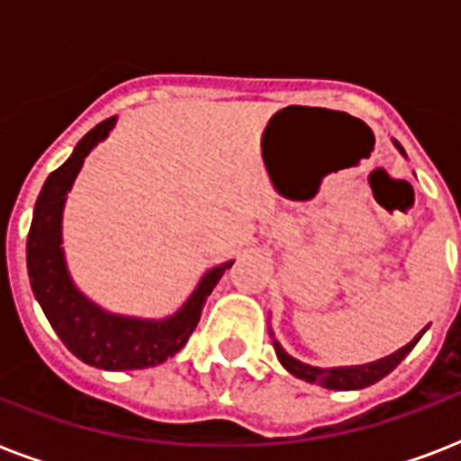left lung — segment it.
Instances as JSON below:
<instances>
[{"mask_svg":"<svg viewBox=\"0 0 461 461\" xmlns=\"http://www.w3.org/2000/svg\"><path fill=\"white\" fill-rule=\"evenodd\" d=\"M421 335H416L407 347H402L400 351H394V354L380 358V361H373V364L366 366H347V368H315V366L302 364V361H296V358L289 357L287 351L282 349L277 342H273V347L277 358H280V364L285 366L292 375H296V378L306 380V383H315V385L330 387V390H361V387L373 385V383H378V380L385 378L387 373L394 371V368L400 366L402 358L414 349L416 342L421 339Z\"/></svg>","mask_w":461,"mask_h":461,"instance_id":"1","label":"left lung"}]
</instances>
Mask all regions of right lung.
I'll return each instance as SVG.
<instances>
[{
	"instance_id": "obj_1",
	"label": "right lung",
	"mask_w": 461,
	"mask_h": 461,
	"mask_svg": "<svg viewBox=\"0 0 461 461\" xmlns=\"http://www.w3.org/2000/svg\"><path fill=\"white\" fill-rule=\"evenodd\" d=\"M112 126L114 117L104 119L95 129H90L78 140L74 155L47 176L35 203L25 253H28L32 294L45 311L54 332L67 344V349L86 364L104 371H133V368H150L162 364L188 342V337L201 321L210 292L224 270L231 267V263L210 270L179 313H174L167 321H139V318L104 313L74 287L59 246L61 208L67 191L81 169L83 158L90 153V148L97 140H103L110 133Z\"/></svg>"
}]
</instances>
